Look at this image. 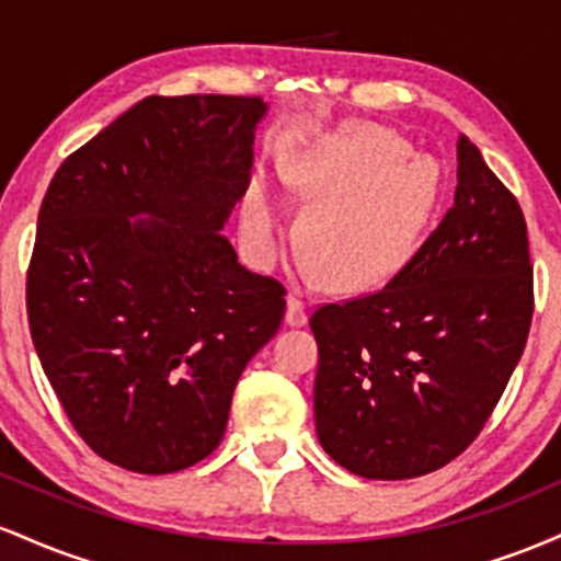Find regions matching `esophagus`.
Returning a JSON list of instances; mask_svg holds the SVG:
<instances>
[{
  "instance_id": "esophagus-1",
  "label": "esophagus",
  "mask_w": 561,
  "mask_h": 561,
  "mask_svg": "<svg viewBox=\"0 0 561 561\" xmlns=\"http://www.w3.org/2000/svg\"><path fill=\"white\" fill-rule=\"evenodd\" d=\"M285 321L289 327H302L308 321V313H306V302L300 298H287V313H285Z\"/></svg>"
}]
</instances>
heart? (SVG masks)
Listing matches in <instances>:
<instances>
[{
	"label": "heart",
	"mask_w": 561,
	"mask_h": 561,
	"mask_svg": "<svg viewBox=\"0 0 561 561\" xmlns=\"http://www.w3.org/2000/svg\"><path fill=\"white\" fill-rule=\"evenodd\" d=\"M308 205L300 242L308 274L340 293L385 285L414 255L440 197L435 158L382 126H347L308 147L282 169ZM242 229L261 255H274L285 210L266 182L255 179L242 203Z\"/></svg>",
	"instance_id": "1"
}]
</instances>
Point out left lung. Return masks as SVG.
<instances>
[{
  "mask_svg": "<svg viewBox=\"0 0 561 561\" xmlns=\"http://www.w3.org/2000/svg\"><path fill=\"white\" fill-rule=\"evenodd\" d=\"M456 195L377 293L313 311L321 448L366 480L446 467L480 435L523 356L533 266L519 203L456 141Z\"/></svg>",
  "mask_w": 561,
  "mask_h": 561,
  "instance_id": "8db88e82",
  "label": "left lung"
}]
</instances>
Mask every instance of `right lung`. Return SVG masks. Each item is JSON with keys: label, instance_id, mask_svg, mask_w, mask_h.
<instances>
[{"label": "right lung", "instance_id": "right-lung-1", "mask_svg": "<svg viewBox=\"0 0 561 561\" xmlns=\"http://www.w3.org/2000/svg\"><path fill=\"white\" fill-rule=\"evenodd\" d=\"M261 96H147L55 173L28 324L70 424L111 465L169 474L214 454L285 287L221 234L244 195Z\"/></svg>", "mask_w": 561, "mask_h": 561}]
</instances>
